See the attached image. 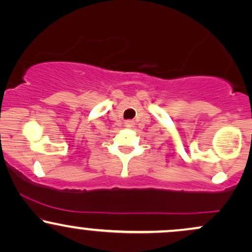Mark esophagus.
Listing matches in <instances>:
<instances>
[{
  "mask_svg": "<svg viewBox=\"0 0 252 252\" xmlns=\"http://www.w3.org/2000/svg\"><path fill=\"white\" fill-rule=\"evenodd\" d=\"M126 128H132V126H134V122H132V121H126Z\"/></svg>",
  "mask_w": 252,
  "mask_h": 252,
  "instance_id": "obj_1",
  "label": "esophagus"
}]
</instances>
